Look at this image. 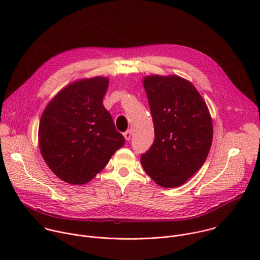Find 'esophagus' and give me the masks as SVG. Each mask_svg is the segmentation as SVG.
Segmentation results:
<instances>
[{
	"instance_id": "1",
	"label": "esophagus",
	"mask_w": 260,
	"mask_h": 260,
	"mask_svg": "<svg viewBox=\"0 0 260 260\" xmlns=\"http://www.w3.org/2000/svg\"><path fill=\"white\" fill-rule=\"evenodd\" d=\"M123 136H124V138H125L126 141H129V140L132 139V131H131V129L126 131V132L123 134Z\"/></svg>"
}]
</instances>
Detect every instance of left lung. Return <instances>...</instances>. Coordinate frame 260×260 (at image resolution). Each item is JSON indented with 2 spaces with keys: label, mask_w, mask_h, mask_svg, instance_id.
<instances>
[{
  "label": "left lung",
  "mask_w": 260,
  "mask_h": 260,
  "mask_svg": "<svg viewBox=\"0 0 260 260\" xmlns=\"http://www.w3.org/2000/svg\"><path fill=\"white\" fill-rule=\"evenodd\" d=\"M143 85L155 138L141 156L142 167L159 186L178 187L203 167L210 151L209 109L193 84L180 76H146Z\"/></svg>",
  "instance_id": "obj_1"
}]
</instances>
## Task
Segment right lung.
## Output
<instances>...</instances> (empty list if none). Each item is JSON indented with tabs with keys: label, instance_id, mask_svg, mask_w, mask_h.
Listing matches in <instances>:
<instances>
[{
	"label": "right lung",
	"instance_id": "add662e5",
	"mask_svg": "<svg viewBox=\"0 0 260 260\" xmlns=\"http://www.w3.org/2000/svg\"><path fill=\"white\" fill-rule=\"evenodd\" d=\"M109 78L95 76L64 86L48 103L38 141L48 168L60 180L82 185L92 180L124 145L103 98Z\"/></svg>",
	"mask_w": 260,
	"mask_h": 260
}]
</instances>
